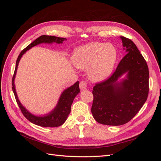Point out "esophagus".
Masks as SVG:
<instances>
[{"instance_id": "obj_1", "label": "esophagus", "mask_w": 161, "mask_h": 161, "mask_svg": "<svg viewBox=\"0 0 161 161\" xmlns=\"http://www.w3.org/2000/svg\"><path fill=\"white\" fill-rule=\"evenodd\" d=\"M80 90L82 91H84V90H86V88H87V83L85 82V81H81L80 82Z\"/></svg>"}]
</instances>
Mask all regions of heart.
Listing matches in <instances>:
<instances>
[{
  "label": "heart",
  "instance_id": "heart-1",
  "mask_svg": "<svg viewBox=\"0 0 161 161\" xmlns=\"http://www.w3.org/2000/svg\"><path fill=\"white\" fill-rule=\"evenodd\" d=\"M117 59V50L111 43L92 42L78 47L73 53L72 62L81 70H88L94 82L105 80L111 74Z\"/></svg>",
  "mask_w": 161,
  "mask_h": 161
}]
</instances>
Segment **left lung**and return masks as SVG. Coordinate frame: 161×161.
<instances>
[{
    "label": "left lung",
    "instance_id": "8db88e82",
    "mask_svg": "<svg viewBox=\"0 0 161 161\" xmlns=\"http://www.w3.org/2000/svg\"><path fill=\"white\" fill-rule=\"evenodd\" d=\"M127 53L108 80L93 87L91 112L99 124L120 125L128 123L142 108L148 95L147 62L135 43L120 37ZM124 75L125 77L121 79Z\"/></svg>",
    "mask_w": 161,
    "mask_h": 161
}]
</instances>
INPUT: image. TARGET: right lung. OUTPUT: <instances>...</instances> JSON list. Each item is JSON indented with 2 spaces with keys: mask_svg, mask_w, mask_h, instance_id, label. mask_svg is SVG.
<instances>
[{
  "mask_svg": "<svg viewBox=\"0 0 161 161\" xmlns=\"http://www.w3.org/2000/svg\"><path fill=\"white\" fill-rule=\"evenodd\" d=\"M64 40H66V38L58 37L52 36H42L37 38L35 41H33L30 45L27 46L25 49L21 51L16 62L15 70H14L12 80V89L14 97H15L17 103L21 111H22L23 114L29 121L34 124L42 126V127L55 128L62 125L65 122L68 116L70 113L72 102L74 101L75 97L80 92L79 82H76L74 85L66 89L64 91H63L56 107L49 113L42 115H36L30 113L21 104L18 98L15 85H14V79H15V76L17 74L18 65L24 53H25L29 50H30L31 47L41 44V43H50V44H52L53 42H55L59 44V43H62Z\"/></svg>",
  "mask_w": 161,
  "mask_h": 161,
  "instance_id": "right-lung-1",
  "label": "right lung"
}]
</instances>
